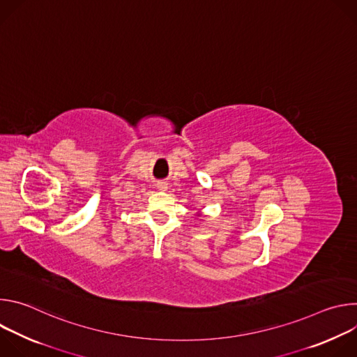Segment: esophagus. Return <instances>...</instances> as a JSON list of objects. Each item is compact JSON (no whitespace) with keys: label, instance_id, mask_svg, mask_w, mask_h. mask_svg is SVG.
I'll use <instances>...</instances> for the list:
<instances>
[{"label":"esophagus","instance_id":"obj_1","mask_svg":"<svg viewBox=\"0 0 357 357\" xmlns=\"http://www.w3.org/2000/svg\"><path fill=\"white\" fill-rule=\"evenodd\" d=\"M157 188H158V190H162V192H164V190H167V189H168V183L161 181V182H158V183H157Z\"/></svg>","mask_w":357,"mask_h":357}]
</instances>
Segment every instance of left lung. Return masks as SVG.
Segmentation results:
<instances>
[{
  "label": "left lung",
  "mask_w": 357,
  "mask_h": 357,
  "mask_svg": "<svg viewBox=\"0 0 357 357\" xmlns=\"http://www.w3.org/2000/svg\"><path fill=\"white\" fill-rule=\"evenodd\" d=\"M200 215H202V213H196V216H197V218H199V216H200Z\"/></svg>",
  "instance_id": "8db88e82"
}]
</instances>
